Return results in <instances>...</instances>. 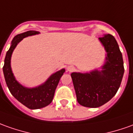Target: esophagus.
I'll return each instance as SVG.
<instances>
[{
    "label": "esophagus",
    "mask_w": 133,
    "mask_h": 133,
    "mask_svg": "<svg viewBox=\"0 0 133 133\" xmlns=\"http://www.w3.org/2000/svg\"><path fill=\"white\" fill-rule=\"evenodd\" d=\"M75 69V68L73 66H69L68 67H67V71H68V72H73Z\"/></svg>",
    "instance_id": "obj_1"
}]
</instances>
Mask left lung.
<instances>
[{"label":"left lung","mask_w":133,"mask_h":133,"mask_svg":"<svg viewBox=\"0 0 133 133\" xmlns=\"http://www.w3.org/2000/svg\"><path fill=\"white\" fill-rule=\"evenodd\" d=\"M98 40L107 52L101 70L71 74L78 103L89 108L101 107L115 96L124 72L122 55L114 36L104 35Z\"/></svg>","instance_id":"left-lung-1"}]
</instances>
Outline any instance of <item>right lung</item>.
Here are the masks:
<instances>
[{
  "mask_svg": "<svg viewBox=\"0 0 133 133\" xmlns=\"http://www.w3.org/2000/svg\"><path fill=\"white\" fill-rule=\"evenodd\" d=\"M40 34L37 31L30 30L19 34L14 37L9 50L7 51L3 67V75L6 85L12 96L20 103L30 109H37L47 107L52 102L55 90L65 69H61L52 74L45 82L35 88H27L19 83L15 78L11 66V59L13 51L19 42L24 37Z\"/></svg>",
  "mask_w": 133,
  "mask_h": 133,
  "instance_id": "obj_1",
  "label": "right lung"
}]
</instances>
